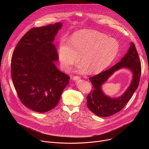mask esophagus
<instances>
[{
	"mask_svg": "<svg viewBox=\"0 0 149 149\" xmlns=\"http://www.w3.org/2000/svg\"><path fill=\"white\" fill-rule=\"evenodd\" d=\"M80 79V77H79V76H74L72 77L73 80H78V79Z\"/></svg>",
	"mask_w": 149,
	"mask_h": 149,
	"instance_id": "esophagus-1",
	"label": "esophagus"
}]
</instances>
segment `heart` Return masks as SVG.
Listing matches in <instances>:
<instances>
[{
  "instance_id": "1",
  "label": "heart",
  "mask_w": 149,
  "mask_h": 149,
  "mask_svg": "<svg viewBox=\"0 0 149 149\" xmlns=\"http://www.w3.org/2000/svg\"><path fill=\"white\" fill-rule=\"evenodd\" d=\"M119 44L114 38L94 31L84 30L74 33L70 44L61 42L58 48V56L62 67L69 71L78 62L79 57L82 64L81 72L88 70L90 73H99L107 68L116 56Z\"/></svg>"
}]
</instances>
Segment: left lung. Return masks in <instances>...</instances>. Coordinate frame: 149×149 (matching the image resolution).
Instances as JSON below:
<instances>
[{"instance_id":"obj_1","label":"left lung","mask_w":149,"mask_h":149,"mask_svg":"<svg viewBox=\"0 0 149 149\" xmlns=\"http://www.w3.org/2000/svg\"><path fill=\"white\" fill-rule=\"evenodd\" d=\"M125 68L131 70L133 78L130 86L121 96L111 98L105 95L101 90L102 85L116 70ZM141 63L136 47L131 42L127 53L121 60L111 68L90 78L93 90L87 95V107L99 117H108L121 110L137 88L141 76Z\"/></svg>"}]
</instances>
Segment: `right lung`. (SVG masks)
Instances as JSON below:
<instances>
[{"label":"right lung","instance_id":"1","mask_svg":"<svg viewBox=\"0 0 149 149\" xmlns=\"http://www.w3.org/2000/svg\"><path fill=\"white\" fill-rule=\"evenodd\" d=\"M58 22L30 29L17 43L11 59L12 79L20 101L29 109L45 113L58 104L70 77L56 68L53 44Z\"/></svg>","mask_w":149,"mask_h":149}]
</instances>
